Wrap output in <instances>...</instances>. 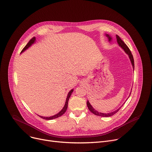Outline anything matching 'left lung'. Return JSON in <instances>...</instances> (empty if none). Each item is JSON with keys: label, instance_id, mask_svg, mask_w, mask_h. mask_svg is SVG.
<instances>
[{"label": "left lung", "instance_id": "8db88e82", "mask_svg": "<svg viewBox=\"0 0 152 152\" xmlns=\"http://www.w3.org/2000/svg\"><path fill=\"white\" fill-rule=\"evenodd\" d=\"M105 35H106V36L108 37L109 41H110L111 39H112L111 37H110L108 34H106ZM116 38H117V41L118 44L119 45L120 47H121L124 50V51H125V53H126L129 55V58H130V61H131V63H132V64L133 68H134V57H133V55H132V53H131L130 49L129 48V47H127V45L125 44V43L122 40L121 38L119 37V36H118V35H116ZM87 105H88V107L89 110L92 113H93L94 115H98V116H101V117H110V116L113 115L114 114H115V113H117V112H118V110H119V109H121V108H119L118 109L116 110L115 111L113 112V113H108V114H104V113H99V112H97V110H96L93 107H92V105L90 104V103H89V102L88 101V102H87Z\"/></svg>", "mask_w": 152, "mask_h": 152}]
</instances>
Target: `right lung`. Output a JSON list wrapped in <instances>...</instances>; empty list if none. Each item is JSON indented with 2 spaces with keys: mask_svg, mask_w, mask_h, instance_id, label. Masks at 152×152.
I'll return each instance as SVG.
<instances>
[{
  "mask_svg": "<svg viewBox=\"0 0 152 152\" xmlns=\"http://www.w3.org/2000/svg\"><path fill=\"white\" fill-rule=\"evenodd\" d=\"M35 37H33V38L30 39V40L29 41V42H28L27 45H26L25 47L23 48V49L22 50L21 53H22V52L24 51L25 50H27L28 48H29V47H30V46L35 42ZM72 91H73V89H71V90L69 92V93H68V96H67V98H66V102H65L64 106V107L63 108V109L60 112V113H58L57 114H56V115H53V116H51V117H43V116H40V115H38V116L42 118H43V119H46V120H52V119H54V118H58V117H59L61 116V115L65 113V112L66 111V110H67L68 101H69V97H70V96H71V93L72 92Z\"/></svg>",
  "mask_w": 152,
  "mask_h": 152,
  "instance_id": "obj_1",
  "label": "right lung"
}]
</instances>
